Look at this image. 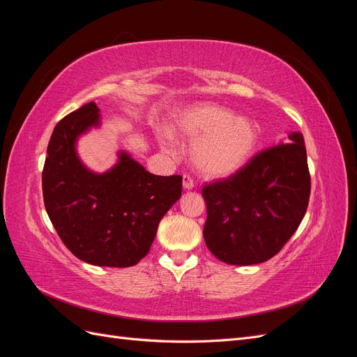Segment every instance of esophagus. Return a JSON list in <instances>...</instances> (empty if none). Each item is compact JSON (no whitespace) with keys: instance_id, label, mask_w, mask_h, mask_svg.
Instances as JSON below:
<instances>
[{"instance_id":"esophagus-1","label":"esophagus","mask_w":357,"mask_h":357,"mask_svg":"<svg viewBox=\"0 0 357 357\" xmlns=\"http://www.w3.org/2000/svg\"><path fill=\"white\" fill-rule=\"evenodd\" d=\"M193 186H195V183H193V178L188 174L183 176V188H185L186 190H190L193 189Z\"/></svg>"}]
</instances>
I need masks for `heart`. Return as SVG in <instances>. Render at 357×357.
Wrapping results in <instances>:
<instances>
[{
	"label": "heart",
	"instance_id": "b5f03b06",
	"mask_svg": "<svg viewBox=\"0 0 357 357\" xmlns=\"http://www.w3.org/2000/svg\"><path fill=\"white\" fill-rule=\"evenodd\" d=\"M177 131L192 146V162L207 178H226L243 169L252 159L257 144V129L250 119L235 116L218 104H198L185 110L177 121ZM169 137L160 143L171 150Z\"/></svg>",
	"mask_w": 357,
	"mask_h": 357
}]
</instances>
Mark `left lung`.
<instances>
[{
    "label": "left lung",
    "mask_w": 357,
    "mask_h": 357,
    "mask_svg": "<svg viewBox=\"0 0 357 357\" xmlns=\"http://www.w3.org/2000/svg\"><path fill=\"white\" fill-rule=\"evenodd\" d=\"M310 189L304 137L289 132L228 180L204 186L205 244L229 265L268 261L304 219Z\"/></svg>",
    "instance_id": "obj_1"
}]
</instances>
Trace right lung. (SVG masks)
<instances>
[{"label":"right lung","mask_w":357,"mask_h":357,"mask_svg":"<svg viewBox=\"0 0 357 357\" xmlns=\"http://www.w3.org/2000/svg\"><path fill=\"white\" fill-rule=\"evenodd\" d=\"M101 125L88 102L55 126L43 168V198L59 238L80 261L126 268L149 253L158 225L181 197V176H155L125 150L105 172L86 167L79 138Z\"/></svg>","instance_id":"obj_1"}]
</instances>
